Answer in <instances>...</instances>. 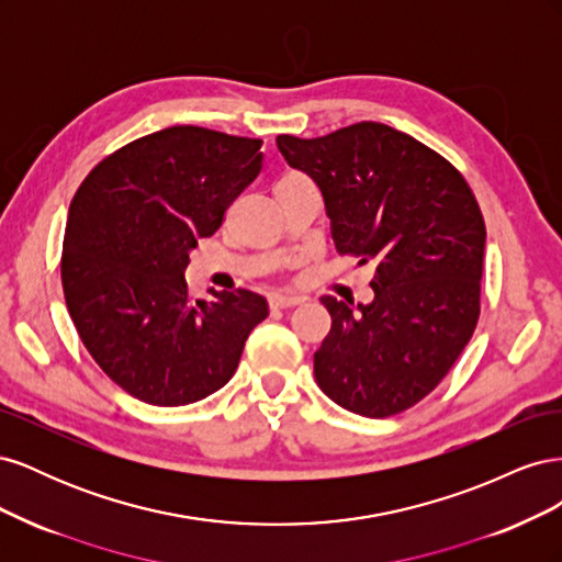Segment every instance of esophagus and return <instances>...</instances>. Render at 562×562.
Wrapping results in <instances>:
<instances>
[{
    "label": "esophagus",
    "instance_id": "34e87169",
    "mask_svg": "<svg viewBox=\"0 0 562 562\" xmlns=\"http://www.w3.org/2000/svg\"><path fill=\"white\" fill-rule=\"evenodd\" d=\"M304 297H297V295H271L269 297V307L271 310H291V307H297V304H302Z\"/></svg>",
    "mask_w": 562,
    "mask_h": 562
}]
</instances>
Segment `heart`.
I'll return each instance as SVG.
<instances>
[{
    "label": "heart",
    "instance_id": "b5f03b06",
    "mask_svg": "<svg viewBox=\"0 0 562 562\" xmlns=\"http://www.w3.org/2000/svg\"><path fill=\"white\" fill-rule=\"evenodd\" d=\"M285 178H302V176H300V173H291V176H285ZM281 180H283V178H281Z\"/></svg>",
    "mask_w": 562,
    "mask_h": 562
}]
</instances>
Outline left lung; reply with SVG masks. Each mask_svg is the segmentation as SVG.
<instances>
[{
	"mask_svg": "<svg viewBox=\"0 0 562 562\" xmlns=\"http://www.w3.org/2000/svg\"><path fill=\"white\" fill-rule=\"evenodd\" d=\"M277 145L318 184L337 252L375 267V300L359 312L321 297L333 326L314 353L316 384L349 413L398 415L448 375L479 323V201L446 157L386 124Z\"/></svg>",
	"mask_w": 562,
	"mask_h": 562,
	"instance_id": "8db88e82",
	"label": "left lung"
}]
</instances>
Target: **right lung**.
Segmentation results:
<instances>
[{
	"instance_id": "right-lung-1",
	"label": "right lung",
	"mask_w": 562,
	"mask_h": 562,
	"mask_svg": "<svg viewBox=\"0 0 562 562\" xmlns=\"http://www.w3.org/2000/svg\"><path fill=\"white\" fill-rule=\"evenodd\" d=\"M262 140L171 126L112 151L67 215L60 279L83 347L126 394L176 407L223 389L269 314L250 291L192 300L196 239L262 171Z\"/></svg>"
}]
</instances>
